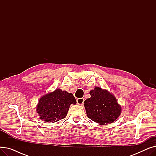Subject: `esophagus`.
Segmentation results:
<instances>
[{
	"label": "esophagus",
	"mask_w": 156,
	"mask_h": 156,
	"mask_svg": "<svg viewBox=\"0 0 156 156\" xmlns=\"http://www.w3.org/2000/svg\"><path fill=\"white\" fill-rule=\"evenodd\" d=\"M84 102L83 98H79V99H76V102L78 105H83Z\"/></svg>",
	"instance_id": "1"
}]
</instances>
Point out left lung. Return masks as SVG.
Segmentation results:
<instances>
[{
  "mask_svg": "<svg viewBox=\"0 0 156 156\" xmlns=\"http://www.w3.org/2000/svg\"><path fill=\"white\" fill-rule=\"evenodd\" d=\"M90 98L84 102L87 115L100 125L111 124L121 113L116 97L108 90L95 87L90 91Z\"/></svg>",
  "mask_w": 156,
  "mask_h": 156,
  "instance_id": "8db88e82",
  "label": "left lung"
}]
</instances>
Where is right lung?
I'll return each instance as SVG.
<instances>
[{
	"instance_id": "1",
	"label": "right lung",
	"mask_w": 156,
	"mask_h": 156,
	"mask_svg": "<svg viewBox=\"0 0 156 156\" xmlns=\"http://www.w3.org/2000/svg\"><path fill=\"white\" fill-rule=\"evenodd\" d=\"M76 104L71 93L57 88L40 97L36 111L42 121L55 122L66 116L70 105Z\"/></svg>"
}]
</instances>
